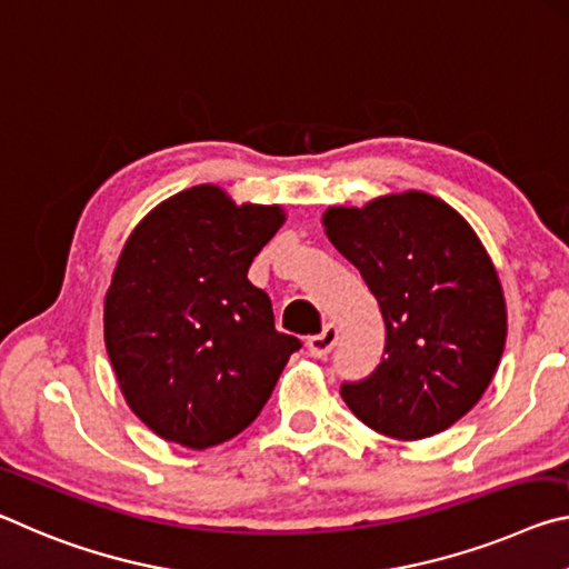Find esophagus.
Wrapping results in <instances>:
<instances>
[{"instance_id": "34e87169", "label": "esophagus", "mask_w": 569, "mask_h": 569, "mask_svg": "<svg viewBox=\"0 0 569 569\" xmlns=\"http://www.w3.org/2000/svg\"><path fill=\"white\" fill-rule=\"evenodd\" d=\"M335 346H338V328H335V325H325V330L320 335H312V338L307 340V350H310V356L315 358H325Z\"/></svg>"}]
</instances>
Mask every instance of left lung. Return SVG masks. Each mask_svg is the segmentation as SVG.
I'll list each match as a JSON object with an SVG mask.
<instances>
[{"label": "left lung", "mask_w": 569, "mask_h": 569, "mask_svg": "<svg viewBox=\"0 0 569 569\" xmlns=\"http://www.w3.org/2000/svg\"><path fill=\"white\" fill-rule=\"evenodd\" d=\"M322 223L386 320L380 366L342 383V400L390 439L446 431L479 403L505 350L507 305L487 249L459 211L421 191L330 207Z\"/></svg>", "instance_id": "8db88e82"}]
</instances>
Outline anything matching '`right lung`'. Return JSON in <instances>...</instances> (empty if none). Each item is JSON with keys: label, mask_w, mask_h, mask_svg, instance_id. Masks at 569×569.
<instances>
[{"label": "right lung", "mask_w": 569, "mask_h": 569, "mask_svg": "<svg viewBox=\"0 0 569 569\" xmlns=\"http://www.w3.org/2000/svg\"><path fill=\"white\" fill-rule=\"evenodd\" d=\"M282 223V207H237L203 183L128 237L106 295V348L130 411L161 439L197 451L234 439L302 348L247 279Z\"/></svg>", "instance_id": "1"}]
</instances>
